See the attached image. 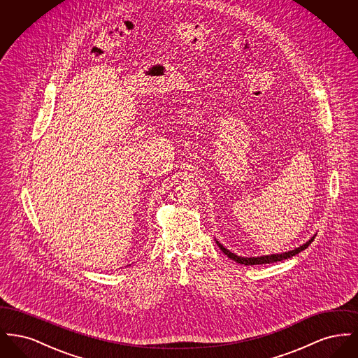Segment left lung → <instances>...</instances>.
I'll use <instances>...</instances> for the list:
<instances>
[{
  "mask_svg": "<svg viewBox=\"0 0 358 358\" xmlns=\"http://www.w3.org/2000/svg\"><path fill=\"white\" fill-rule=\"evenodd\" d=\"M314 238H315V235H314L313 238H310V240H307L305 244L299 245L298 248H294V250H291V251H287V252H282V254H271V255L251 256V257H247V256L244 257V256L236 255V254L231 252L229 250H227L220 241H217V240H216V243H217L219 248H220L222 252H224L225 255L228 256L229 259L235 260L236 263H240V264H244V266H254V264H268V263H275V262H280V260H285V259L292 257V256L299 254L301 251L306 250L307 247L311 244V241L314 240Z\"/></svg>",
  "mask_w": 358,
  "mask_h": 358,
  "instance_id": "8db88e82",
  "label": "left lung"
}]
</instances>
